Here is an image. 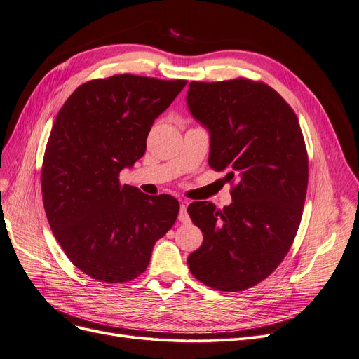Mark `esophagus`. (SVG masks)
I'll return each instance as SVG.
<instances>
[{"instance_id":"34e87169","label":"esophagus","mask_w":359,"mask_h":359,"mask_svg":"<svg viewBox=\"0 0 359 359\" xmlns=\"http://www.w3.org/2000/svg\"><path fill=\"white\" fill-rule=\"evenodd\" d=\"M178 219H180L182 224H189V222H190V217H189V213H187V202H182V203H181Z\"/></svg>"}]
</instances>
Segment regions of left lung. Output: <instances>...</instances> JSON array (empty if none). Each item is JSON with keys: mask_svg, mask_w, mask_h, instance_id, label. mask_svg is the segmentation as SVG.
<instances>
[{"mask_svg": "<svg viewBox=\"0 0 359 359\" xmlns=\"http://www.w3.org/2000/svg\"><path fill=\"white\" fill-rule=\"evenodd\" d=\"M187 104L210 134L209 166L226 170L233 203L194 202L189 215L203 243L191 274L221 292L253 287L290 250L302 219L308 153L293 109L264 82H190Z\"/></svg>", "mask_w": 359, "mask_h": 359, "instance_id": "8db88e82", "label": "left lung"}]
</instances>
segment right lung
<instances>
[{
  "label": "right lung",
  "instance_id": "add662e5",
  "mask_svg": "<svg viewBox=\"0 0 359 359\" xmlns=\"http://www.w3.org/2000/svg\"><path fill=\"white\" fill-rule=\"evenodd\" d=\"M185 83L130 74L93 79L57 114L42 161V202L66 256L94 280L138 277L177 221L175 197L122 185L119 174L144 156L151 125Z\"/></svg>",
  "mask_w": 359,
  "mask_h": 359
}]
</instances>
